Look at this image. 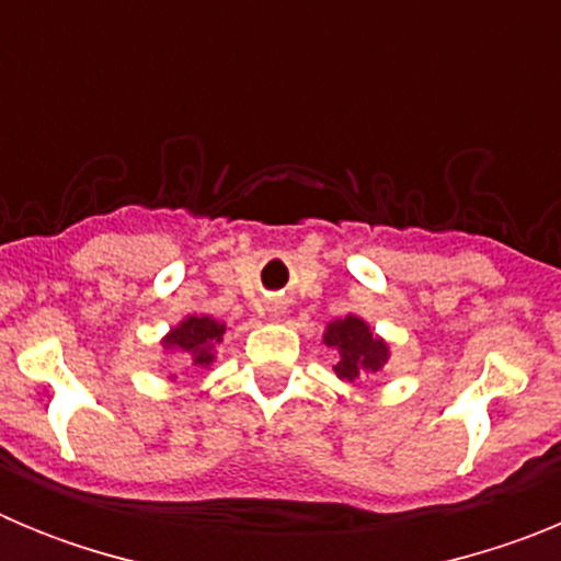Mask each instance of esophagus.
I'll use <instances>...</instances> for the list:
<instances>
[{
    "instance_id": "obj_1",
    "label": "esophagus",
    "mask_w": 561,
    "mask_h": 561,
    "mask_svg": "<svg viewBox=\"0 0 561 561\" xmlns=\"http://www.w3.org/2000/svg\"><path fill=\"white\" fill-rule=\"evenodd\" d=\"M280 309H284V306H270V311H272V317H277V314H280Z\"/></svg>"
}]
</instances>
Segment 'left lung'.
<instances>
[{
  "label": "left lung",
  "instance_id": "left-lung-1",
  "mask_svg": "<svg viewBox=\"0 0 561 561\" xmlns=\"http://www.w3.org/2000/svg\"><path fill=\"white\" fill-rule=\"evenodd\" d=\"M323 342L329 348H336L340 362L334 365V374L340 379H359V376L379 374L390 359V345L379 334L370 331V325L362 317L348 314L340 320H331L325 325Z\"/></svg>",
  "mask_w": 561,
  "mask_h": 561
}]
</instances>
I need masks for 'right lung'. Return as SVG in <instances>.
<instances>
[{
	"label": "right lung",
	"instance_id": "1",
	"mask_svg": "<svg viewBox=\"0 0 561 561\" xmlns=\"http://www.w3.org/2000/svg\"><path fill=\"white\" fill-rule=\"evenodd\" d=\"M227 325L213 320L210 314H187L180 325H173L165 336H162V348L185 354L191 365L199 368H210L216 362V345L225 340ZM176 379V376H171Z\"/></svg>",
	"mask_w": 561,
	"mask_h": 561
}]
</instances>
